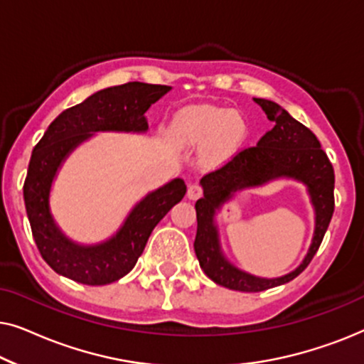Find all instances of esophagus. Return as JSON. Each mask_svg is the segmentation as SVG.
<instances>
[{"instance_id":"34e87169","label":"esophagus","mask_w":364,"mask_h":364,"mask_svg":"<svg viewBox=\"0 0 364 364\" xmlns=\"http://www.w3.org/2000/svg\"><path fill=\"white\" fill-rule=\"evenodd\" d=\"M187 197L188 200H197L202 197V187L198 183H191L187 188Z\"/></svg>"}]
</instances>
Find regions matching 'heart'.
<instances>
[{
    "label": "heart",
    "instance_id": "1",
    "mask_svg": "<svg viewBox=\"0 0 364 364\" xmlns=\"http://www.w3.org/2000/svg\"><path fill=\"white\" fill-rule=\"evenodd\" d=\"M171 132L173 141L183 147L205 144V161L220 164L240 146L245 126L242 119L228 109L192 106L176 114Z\"/></svg>",
    "mask_w": 364,
    "mask_h": 364
}]
</instances>
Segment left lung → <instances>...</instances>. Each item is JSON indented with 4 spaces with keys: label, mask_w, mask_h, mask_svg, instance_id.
<instances>
[{
    "label": "left lung",
    "mask_w": 364,
    "mask_h": 364,
    "mask_svg": "<svg viewBox=\"0 0 364 364\" xmlns=\"http://www.w3.org/2000/svg\"><path fill=\"white\" fill-rule=\"evenodd\" d=\"M253 101L273 122V129L257 146L243 149L225 166L203 176L200 178L203 197L196 203L197 235L193 248L200 268L217 285L237 291H263L300 275L315 257L335 210V172L315 134L277 102L258 97ZM278 178H293L307 187L316 210V232L306 258L295 271L277 279H262L228 262L221 250L215 215L237 191L261 186Z\"/></svg>",
    "instance_id": "8db88e82"
}]
</instances>
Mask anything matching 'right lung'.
I'll list each match as a JSON object with an SVG mask.
<instances>
[{
  "label": "right lung",
  "instance_id": "obj_1",
  "mask_svg": "<svg viewBox=\"0 0 364 364\" xmlns=\"http://www.w3.org/2000/svg\"><path fill=\"white\" fill-rule=\"evenodd\" d=\"M168 86L127 82L94 92L49 124L29 161L23 196L38 250L59 275L84 285H107L127 275L142 255L154 227L186 196L182 178L142 197L107 240L84 245L69 238L51 213L49 196L63 162L96 132L147 131L146 112Z\"/></svg>",
  "mask_w": 364,
  "mask_h": 364
}]
</instances>
